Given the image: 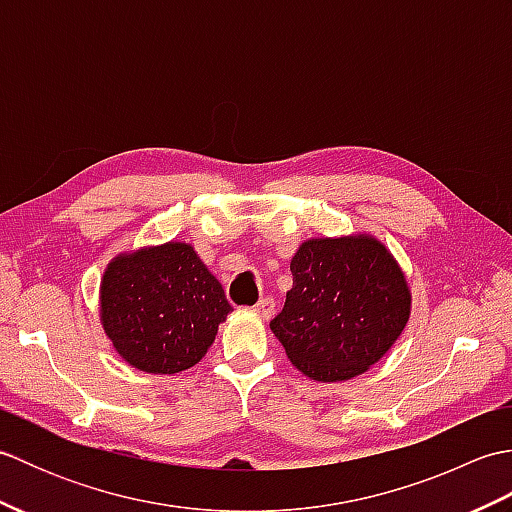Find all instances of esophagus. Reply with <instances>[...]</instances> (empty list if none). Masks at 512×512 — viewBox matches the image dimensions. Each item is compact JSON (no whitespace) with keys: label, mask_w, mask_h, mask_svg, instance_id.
<instances>
[{"label":"esophagus","mask_w":512,"mask_h":512,"mask_svg":"<svg viewBox=\"0 0 512 512\" xmlns=\"http://www.w3.org/2000/svg\"><path fill=\"white\" fill-rule=\"evenodd\" d=\"M255 312L259 314V317H264V319H270L275 314V299L273 297H266V299H262L255 306Z\"/></svg>","instance_id":"34e87169"}]
</instances>
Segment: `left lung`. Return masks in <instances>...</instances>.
I'll use <instances>...</instances> for the list:
<instances>
[{
    "label": "left lung",
    "mask_w": 512,
    "mask_h": 512,
    "mask_svg": "<svg viewBox=\"0 0 512 512\" xmlns=\"http://www.w3.org/2000/svg\"><path fill=\"white\" fill-rule=\"evenodd\" d=\"M290 270L292 288L270 330L312 380L336 383L367 372L405 330L411 292L378 239H308Z\"/></svg>",
    "instance_id": "left-lung-1"
}]
</instances>
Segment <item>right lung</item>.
Listing matches in <instances>:
<instances>
[{"label":"right lung","instance_id":"add662e5","mask_svg":"<svg viewBox=\"0 0 512 512\" xmlns=\"http://www.w3.org/2000/svg\"><path fill=\"white\" fill-rule=\"evenodd\" d=\"M231 310L220 281L182 242L118 255L101 279L103 330L140 372L193 367Z\"/></svg>","mask_w":512,"mask_h":512}]
</instances>
